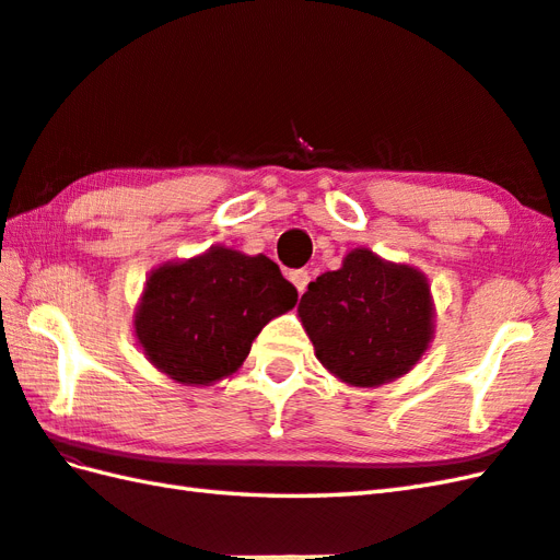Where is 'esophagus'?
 <instances>
[{"label": "esophagus", "mask_w": 560, "mask_h": 560, "mask_svg": "<svg viewBox=\"0 0 560 560\" xmlns=\"http://www.w3.org/2000/svg\"><path fill=\"white\" fill-rule=\"evenodd\" d=\"M289 279L293 281V287L299 289V293H303L307 289V281H311V271L307 269H295V271H289Z\"/></svg>", "instance_id": "obj_1"}]
</instances>
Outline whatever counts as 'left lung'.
Returning <instances> with one entry per match:
<instances>
[{"label": "left lung", "mask_w": 560, "mask_h": 560, "mask_svg": "<svg viewBox=\"0 0 560 560\" xmlns=\"http://www.w3.org/2000/svg\"><path fill=\"white\" fill-rule=\"evenodd\" d=\"M299 315L319 363L355 387L409 373L433 335L423 273L365 247L343 257L341 269L311 281Z\"/></svg>", "instance_id": "obj_1"}]
</instances>
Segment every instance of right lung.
I'll return each mask as SVG.
<instances>
[{"label":"right lung","mask_w":560,"mask_h":560,"mask_svg":"<svg viewBox=\"0 0 560 560\" xmlns=\"http://www.w3.org/2000/svg\"><path fill=\"white\" fill-rule=\"evenodd\" d=\"M299 301L277 261L229 247L151 273L135 329L147 359L183 385H209L237 371L269 319Z\"/></svg>","instance_id":"add662e5"}]
</instances>
